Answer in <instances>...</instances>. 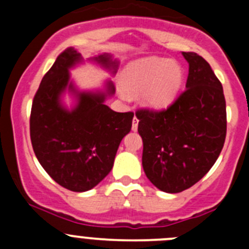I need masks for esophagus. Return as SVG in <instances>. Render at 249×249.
<instances>
[{
    "mask_svg": "<svg viewBox=\"0 0 249 249\" xmlns=\"http://www.w3.org/2000/svg\"><path fill=\"white\" fill-rule=\"evenodd\" d=\"M137 128H138V118L136 117H133V122H132V129H133V131H137Z\"/></svg>",
    "mask_w": 249,
    "mask_h": 249,
    "instance_id": "34e87169",
    "label": "esophagus"
}]
</instances>
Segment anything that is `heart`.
Returning <instances> with one entry per match:
<instances>
[{
    "label": "heart",
    "instance_id": "heart-1",
    "mask_svg": "<svg viewBox=\"0 0 249 249\" xmlns=\"http://www.w3.org/2000/svg\"><path fill=\"white\" fill-rule=\"evenodd\" d=\"M183 83V71L178 63L163 57H148L131 63L123 74L122 85L129 93L143 92L142 102L153 109L168 107Z\"/></svg>",
    "mask_w": 249,
    "mask_h": 249
}]
</instances>
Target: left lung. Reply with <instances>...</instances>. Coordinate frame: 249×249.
<instances>
[{
	"mask_svg": "<svg viewBox=\"0 0 249 249\" xmlns=\"http://www.w3.org/2000/svg\"><path fill=\"white\" fill-rule=\"evenodd\" d=\"M186 89L164 109L140 108L142 166L158 190L179 193L196 184L218 158L227 133L223 87L210 63L183 52Z\"/></svg>",
	"mask_w": 249,
	"mask_h": 249,
	"instance_id": "1",
	"label": "left lung"
}]
</instances>
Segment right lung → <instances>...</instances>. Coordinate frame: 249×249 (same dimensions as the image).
<instances>
[{
    "label": "right lung",
    "mask_w": 249,
    "mask_h": 249,
    "mask_svg": "<svg viewBox=\"0 0 249 249\" xmlns=\"http://www.w3.org/2000/svg\"><path fill=\"white\" fill-rule=\"evenodd\" d=\"M93 59L116 72L118 63L108 54ZM80 61L81 54L72 47L58 54L39 83L30 117L37 160L53 181L73 192L91 190L111 172L133 118V112H114L103 103L107 94L114 93L111 82L106 93H77L76 107L63 108L59 96L67 87L74 91L68 70Z\"/></svg>",
    "instance_id": "obj_1"
}]
</instances>
